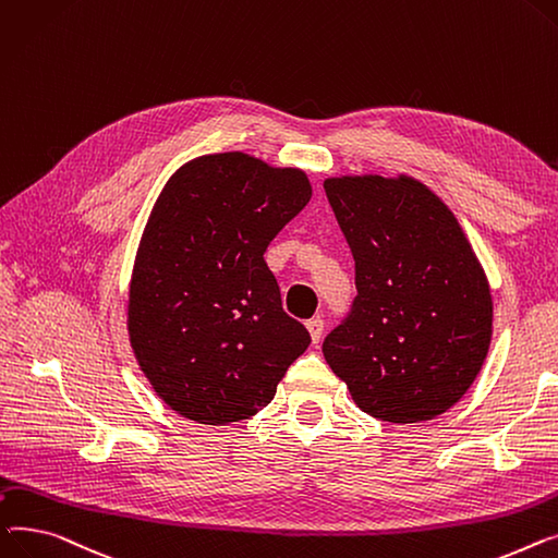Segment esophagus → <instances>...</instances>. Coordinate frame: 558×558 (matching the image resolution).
<instances>
[{"mask_svg": "<svg viewBox=\"0 0 558 558\" xmlns=\"http://www.w3.org/2000/svg\"><path fill=\"white\" fill-rule=\"evenodd\" d=\"M306 329H308V333H311L313 344H317L319 338H322V333H324V319H319V317L308 319V322H306Z\"/></svg>", "mask_w": 558, "mask_h": 558, "instance_id": "esophagus-1", "label": "esophagus"}]
</instances>
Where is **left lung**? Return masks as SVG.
Masks as SVG:
<instances>
[{
  "instance_id": "8db88e82",
  "label": "left lung",
  "mask_w": 558,
  "mask_h": 558,
  "mask_svg": "<svg viewBox=\"0 0 558 558\" xmlns=\"http://www.w3.org/2000/svg\"><path fill=\"white\" fill-rule=\"evenodd\" d=\"M355 260L351 313L322 351L355 405L389 423L428 421L477 378L494 302L452 211L414 178L324 180Z\"/></svg>"
}]
</instances>
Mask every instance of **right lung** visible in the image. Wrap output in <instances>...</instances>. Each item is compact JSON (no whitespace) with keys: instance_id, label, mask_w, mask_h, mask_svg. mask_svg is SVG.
Returning <instances> with one entry per match:
<instances>
[{"instance_id":"right-lung-1","label":"right lung","mask_w":558,"mask_h":558,"mask_svg":"<svg viewBox=\"0 0 558 558\" xmlns=\"http://www.w3.org/2000/svg\"><path fill=\"white\" fill-rule=\"evenodd\" d=\"M311 195L304 171L239 150L191 159L161 189L130 279L128 333L178 414L205 425L250 418L308 349L264 252Z\"/></svg>"}]
</instances>
